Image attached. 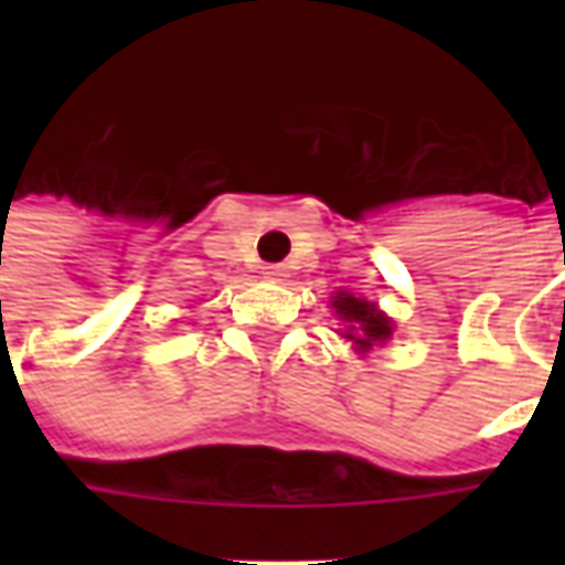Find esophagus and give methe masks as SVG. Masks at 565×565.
<instances>
[{
	"mask_svg": "<svg viewBox=\"0 0 565 565\" xmlns=\"http://www.w3.org/2000/svg\"><path fill=\"white\" fill-rule=\"evenodd\" d=\"M263 275L271 278V281H284L287 278V266L284 263H269V266H263Z\"/></svg>",
	"mask_w": 565,
	"mask_h": 565,
	"instance_id": "obj_1",
	"label": "esophagus"
}]
</instances>
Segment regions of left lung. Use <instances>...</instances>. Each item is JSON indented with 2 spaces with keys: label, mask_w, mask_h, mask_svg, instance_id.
Masks as SVG:
<instances>
[{
  "label": "left lung",
  "mask_w": 565,
  "mask_h": 565,
  "mask_svg": "<svg viewBox=\"0 0 565 565\" xmlns=\"http://www.w3.org/2000/svg\"><path fill=\"white\" fill-rule=\"evenodd\" d=\"M332 308H335V315L344 323H351V330L344 332V339H354L363 351H369L372 344H381L391 339V320L384 318L379 308L366 302V299H356L351 294H339L332 299Z\"/></svg>",
  "instance_id": "1"
}]
</instances>
